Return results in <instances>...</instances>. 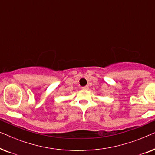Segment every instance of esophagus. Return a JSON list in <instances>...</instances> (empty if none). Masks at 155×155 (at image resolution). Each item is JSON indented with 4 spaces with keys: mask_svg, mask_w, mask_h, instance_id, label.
<instances>
[{
    "mask_svg": "<svg viewBox=\"0 0 155 155\" xmlns=\"http://www.w3.org/2000/svg\"><path fill=\"white\" fill-rule=\"evenodd\" d=\"M88 86H84V87H82V90H88Z\"/></svg>",
    "mask_w": 155,
    "mask_h": 155,
    "instance_id": "34e87169",
    "label": "esophagus"
}]
</instances>
